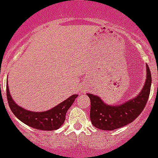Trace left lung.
Returning <instances> with one entry per match:
<instances>
[{
    "instance_id": "8db88e82",
    "label": "left lung",
    "mask_w": 158,
    "mask_h": 158,
    "mask_svg": "<svg viewBox=\"0 0 158 158\" xmlns=\"http://www.w3.org/2000/svg\"><path fill=\"white\" fill-rule=\"evenodd\" d=\"M146 69V81L140 93L121 106H109L104 103L99 97L88 94L91 101L90 119L94 127L104 131L115 130L132 123L141 114L148 101L152 83L148 65Z\"/></svg>"
}]
</instances>
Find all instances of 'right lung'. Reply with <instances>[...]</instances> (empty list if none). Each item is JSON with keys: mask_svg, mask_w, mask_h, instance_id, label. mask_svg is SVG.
I'll list each match as a JSON object with an SVG mask.
<instances>
[{"mask_svg": "<svg viewBox=\"0 0 158 158\" xmlns=\"http://www.w3.org/2000/svg\"><path fill=\"white\" fill-rule=\"evenodd\" d=\"M6 95L9 106L13 114L23 123L38 130L53 131L58 129L66 119V114L78 95H73L51 110L44 112H31L15 103L6 84Z\"/></svg>", "mask_w": 158, "mask_h": 158, "instance_id": "1", "label": "right lung"}]
</instances>
